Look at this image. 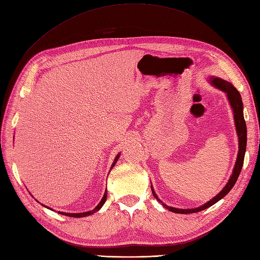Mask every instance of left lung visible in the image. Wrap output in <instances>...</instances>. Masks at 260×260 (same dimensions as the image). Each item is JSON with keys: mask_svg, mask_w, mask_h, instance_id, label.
Masks as SVG:
<instances>
[{"mask_svg": "<svg viewBox=\"0 0 260 260\" xmlns=\"http://www.w3.org/2000/svg\"><path fill=\"white\" fill-rule=\"evenodd\" d=\"M209 82L215 86L216 89L223 91L226 96H228L229 103L231 105V109L233 111V115H234V122H235V127H236V133L238 136V154L236 158V162L234 165V169H233L232 175L229 179L228 183L225 184V187L218 192V193L212 198L210 201L204 203L203 205H200L198 208L193 209H178V208H172V206H168L167 204H165L160 199L158 198L156 194V192L152 188L151 184V191L152 194L156 198L158 202H160L164 208L168 209L169 211L174 212V213H180V214H190V213H197L200 211H203L205 209L210 208L213 204H215L219 200L223 199L229 192L232 190V188L234 187L239 174H241V170L244 164V157H245V151H246V145H247V128H246V123H245V118H244V112H243V101H242V96L239 94V92L234 88L231 82L226 81V80H223L221 78L217 77H210L209 78Z\"/></svg>", "mask_w": 260, "mask_h": 260, "instance_id": "1", "label": "left lung"}]
</instances>
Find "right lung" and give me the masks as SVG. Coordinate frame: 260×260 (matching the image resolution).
I'll return each mask as SVG.
<instances>
[{
	"label": "right lung",
	"mask_w": 260,
	"mask_h": 260,
	"mask_svg": "<svg viewBox=\"0 0 260 260\" xmlns=\"http://www.w3.org/2000/svg\"><path fill=\"white\" fill-rule=\"evenodd\" d=\"M119 156H121V152H119V154H117V155H116V157H115V159H114V161H113V164H112V166H111V169L115 166L116 161L118 160ZM106 197H108V191L105 190V192H104V196H103V198L101 199V201H100V203L95 206V208L93 209V210H91V211H88V212H82V213H66V212H60V211H58V213H59V214H62V215H66V216H70V217H85V216H89V215L93 214V213L98 212L100 209L102 208L103 204H104V203H105V201H106ZM43 205H44V204H43ZM44 206H45V208H47V209L51 210L50 208H48V206H46V205H44ZM51 211H52V210H51Z\"/></svg>",
	"instance_id": "obj_1"
}]
</instances>
